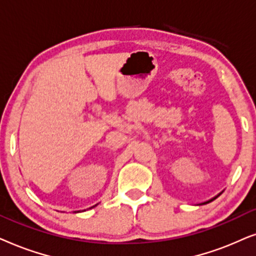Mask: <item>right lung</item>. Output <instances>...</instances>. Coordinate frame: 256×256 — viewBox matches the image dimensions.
<instances>
[{"instance_id":"1","label":"right lung","mask_w":256,"mask_h":256,"mask_svg":"<svg viewBox=\"0 0 256 256\" xmlns=\"http://www.w3.org/2000/svg\"><path fill=\"white\" fill-rule=\"evenodd\" d=\"M94 206H96V205H94ZM94 206H92V207H94Z\"/></svg>"}]
</instances>
